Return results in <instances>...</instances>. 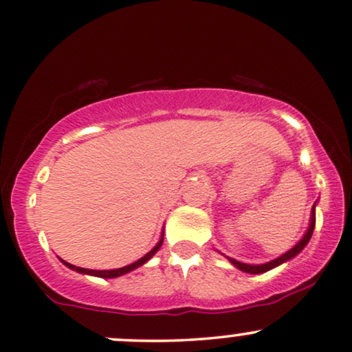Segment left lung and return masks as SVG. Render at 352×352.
<instances>
[{
	"instance_id": "1",
	"label": "left lung",
	"mask_w": 352,
	"mask_h": 352,
	"mask_svg": "<svg viewBox=\"0 0 352 352\" xmlns=\"http://www.w3.org/2000/svg\"><path fill=\"white\" fill-rule=\"evenodd\" d=\"M315 221H316V218H315V205H313V211H311V223H310V228H308L307 234H305V236H303V239L300 241V243H298L297 245H295V248H292L289 252H285V254H283V256L277 257V259H274V261L267 262V264H261V265H249V264H243V262H239V261L231 259V257H230L231 264H232V265H236V267L241 269V270H244V272H249V274H262V272H267V270H270V269L277 267V265H280L282 262L290 261L292 257L297 256V254H298L300 251H302V249L305 248V245L308 244V241H310L311 234H313V230H315Z\"/></svg>"
}]
</instances>
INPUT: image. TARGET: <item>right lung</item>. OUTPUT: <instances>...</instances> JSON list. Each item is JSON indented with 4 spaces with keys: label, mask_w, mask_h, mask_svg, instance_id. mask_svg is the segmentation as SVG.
Instances as JSON below:
<instances>
[{
    "label": "right lung",
    "mask_w": 352,
    "mask_h": 352,
    "mask_svg": "<svg viewBox=\"0 0 352 352\" xmlns=\"http://www.w3.org/2000/svg\"><path fill=\"white\" fill-rule=\"evenodd\" d=\"M162 243H164V238H160V241H159V243H157V245H155V248L152 249L151 252H147L146 256L141 257V259H139V261H135L134 264H129V265H126V267H121V269H114V270H90V269L77 267V265H72V264H69V262H65V261H62V262H63V264L67 265V267H70L72 270H77V272H82V274H90V275H96V277H101V278H114V277H120V275L126 274V272H131V270H134L135 267H139V265H142L144 262H147V261H149L151 257L154 256V254L159 251V249H160V245H162Z\"/></svg>",
    "instance_id": "obj_1"
}]
</instances>
